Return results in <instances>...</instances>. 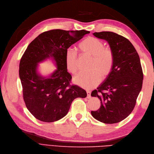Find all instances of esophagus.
I'll list each match as a JSON object with an SVG mask.
<instances>
[{"label":"esophagus","instance_id":"esophagus-1","mask_svg":"<svg viewBox=\"0 0 154 154\" xmlns=\"http://www.w3.org/2000/svg\"><path fill=\"white\" fill-rule=\"evenodd\" d=\"M87 97L89 98H91V91H89V90H87Z\"/></svg>","mask_w":154,"mask_h":154}]
</instances>
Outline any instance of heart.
Listing matches in <instances>:
<instances>
[{
  "label": "heart",
  "mask_w": 154,
  "mask_h": 154,
  "mask_svg": "<svg viewBox=\"0 0 154 154\" xmlns=\"http://www.w3.org/2000/svg\"><path fill=\"white\" fill-rule=\"evenodd\" d=\"M104 44L99 39L88 37L78 45L81 54L91 57L89 73H80L74 77L73 82L84 89H91L99 84L100 75L102 78L110 74L114 65V54L110 48H104ZM65 65L69 73L75 74L78 64L75 51L69 50L65 56Z\"/></svg>",
  "instance_id": "b5f03b06"
}]
</instances>
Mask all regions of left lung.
I'll use <instances>...</instances> for the list:
<instances>
[{
	"instance_id": "obj_1",
	"label": "left lung",
	"mask_w": 154,
	"mask_h": 154,
	"mask_svg": "<svg viewBox=\"0 0 154 154\" xmlns=\"http://www.w3.org/2000/svg\"><path fill=\"white\" fill-rule=\"evenodd\" d=\"M93 34L108 42L114 60L110 74L91 93L100 100V109L91 111V114L104 124L118 123L132 112L142 90L143 76L140 57L131 42L122 35L112 32Z\"/></svg>"
}]
</instances>
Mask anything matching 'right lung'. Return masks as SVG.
Returning a JSON list of instances; mask_svg holds the SVG:
<instances>
[{"label":"right lung","mask_w":154,"mask_h":154,"mask_svg":"<svg viewBox=\"0 0 154 154\" xmlns=\"http://www.w3.org/2000/svg\"><path fill=\"white\" fill-rule=\"evenodd\" d=\"M86 30H51L43 32L28 45L19 65L23 97L28 110L35 119L52 122L63 118L76 98H85L86 91L69 85L71 75L65 65L67 49L80 40ZM48 59L57 69L48 76L38 71L39 63Z\"/></svg>","instance_id":"obj_1"}]
</instances>
